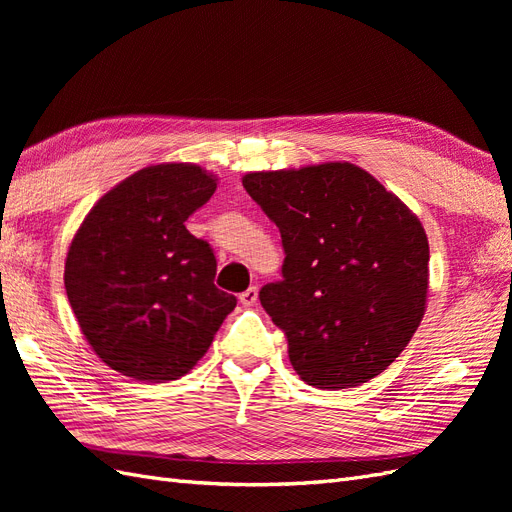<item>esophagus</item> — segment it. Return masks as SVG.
<instances>
[{"instance_id": "1", "label": "esophagus", "mask_w": 512, "mask_h": 512, "mask_svg": "<svg viewBox=\"0 0 512 512\" xmlns=\"http://www.w3.org/2000/svg\"><path fill=\"white\" fill-rule=\"evenodd\" d=\"M239 301H241L245 307L256 305V301H258V288H256V286H250L245 292H241V294H239Z\"/></svg>"}]
</instances>
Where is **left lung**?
<instances>
[{"mask_svg": "<svg viewBox=\"0 0 512 512\" xmlns=\"http://www.w3.org/2000/svg\"><path fill=\"white\" fill-rule=\"evenodd\" d=\"M243 188L280 228L282 282L262 286L260 303L286 333L299 378L352 389L382 374L425 316L421 220L350 162L258 170Z\"/></svg>", "mask_w": 512, "mask_h": 512, "instance_id": "1", "label": "left lung"}]
</instances>
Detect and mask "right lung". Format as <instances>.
Instances as JSON below:
<instances>
[{
  "label": "right lung",
  "instance_id": "right-lung-1",
  "mask_svg": "<svg viewBox=\"0 0 512 512\" xmlns=\"http://www.w3.org/2000/svg\"><path fill=\"white\" fill-rule=\"evenodd\" d=\"M218 188L190 162L151 164L108 190L85 215L64 284L100 359L134 380H177L203 359L235 294L213 284L207 241L185 220Z\"/></svg>",
  "mask_w": 512,
  "mask_h": 512
}]
</instances>
